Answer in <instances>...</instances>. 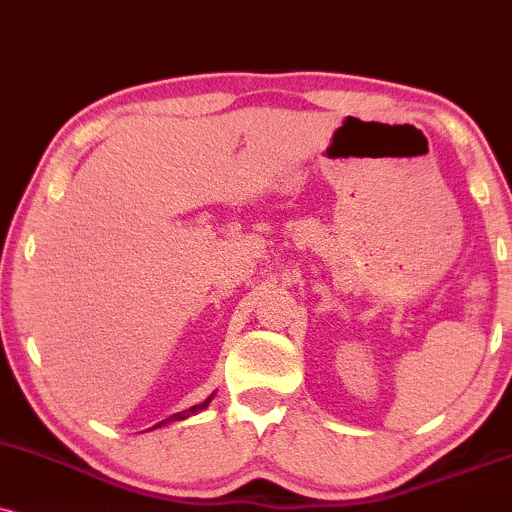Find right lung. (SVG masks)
<instances>
[{
  "label": "right lung",
  "mask_w": 512,
  "mask_h": 512,
  "mask_svg": "<svg viewBox=\"0 0 512 512\" xmlns=\"http://www.w3.org/2000/svg\"><path fill=\"white\" fill-rule=\"evenodd\" d=\"M208 401H211V396H208V399L204 401V403H197V406H192L189 410H182V413H175V415H170V418H166V420H161L159 425H166L168 420H185L187 415H192V413H197V410H204L206 406H208Z\"/></svg>",
  "instance_id": "right-lung-1"
}]
</instances>
